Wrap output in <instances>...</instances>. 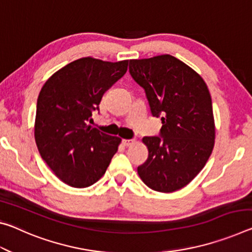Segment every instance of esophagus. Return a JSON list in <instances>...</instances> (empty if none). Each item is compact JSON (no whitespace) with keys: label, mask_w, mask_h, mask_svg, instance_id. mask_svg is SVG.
Returning <instances> with one entry per match:
<instances>
[{"label":"esophagus","mask_w":252,"mask_h":252,"mask_svg":"<svg viewBox=\"0 0 252 252\" xmlns=\"http://www.w3.org/2000/svg\"><path fill=\"white\" fill-rule=\"evenodd\" d=\"M135 141L133 140V139H125V140L122 141V143L123 145H125L126 147H130L131 145H133Z\"/></svg>","instance_id":"1"}]
</instances>
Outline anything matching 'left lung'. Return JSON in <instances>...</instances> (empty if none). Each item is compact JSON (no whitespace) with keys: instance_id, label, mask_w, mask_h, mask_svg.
<instances>
[{"instance_id":"left-lung-1","label":"left lung","mask_w":252,"mask_h":252,"mask_svg":"<svg viewBox=\"0 0 252 252\" xmlns=\"http://www.w3.org/2000/svg\"><path fill=\"white\" fill-rule=\"evenodd\" d=\"M129 71L143 87L151 114L161 118L160 137H145L148 158L138 167L151 189L171 193L185 187L212 154V98L201 76L170 55L131 59Z\"/></svg>"}]
</instances>
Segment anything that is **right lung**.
Listing matches in <instances>:
<instances>
[{
  "instance_id": "1",
  "label": "right lung",
  "mask_w": 252,
  "mask_h": 252,
  "mask_svg": "<svg viewBox=\"0 0 252 252\" xmlns=\"http://www.w3.org/2000/svg\"><path fill=\"white\" fill-rule=\"evenodd\" d=\"M127 63L79 58L50 76L40 91L35 145L48 167L67 185H93L118 151L121 139L87 123L105 92L126 73Z\"/></svg>"
}]
</instances>
